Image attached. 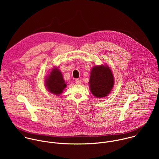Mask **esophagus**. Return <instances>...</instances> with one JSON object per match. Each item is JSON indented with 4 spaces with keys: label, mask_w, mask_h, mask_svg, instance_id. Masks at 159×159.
<instances>
[{
    "label": "esophagus",
    "mask_w": 159,
    "mask_h": 159,
    "mask_svg": "<svg viewBox=\"0 0 159 159\" xmlns=\"http://www.w3.org/2000/svg\"><path fill=\"white\" fill-rule=\"evenodd\" d=\"M75 83H76L77 84H81L82 81H81V80H80L79 79H77L75 80Z\"/></svg>",
    "instance_id": "esophagus-1"
}]
</instances>
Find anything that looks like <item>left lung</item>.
<instances>
[{
	"instance_id": "1",
	"label": "left lung",
	"mask_w": 159,
	"mask_h": 159,
	"mask_svg": "<svg viewBox=\"0 0 159 159\" xmlns=\"http://www.w3.org/2000/svg\"><path fill=\"white\" fill-rule=\"evenodd\" d=\"M89 85L92 94L98 98L107 96L114 85V77L108 66H94L90 75Z\"/></svg>"
}]
</instances>
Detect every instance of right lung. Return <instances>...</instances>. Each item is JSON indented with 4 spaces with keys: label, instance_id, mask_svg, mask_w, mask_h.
I'll use <instances>...</instances> for the list:
<instances>
[{
    "label": "right lung",
    "instance_id": "right-lung-1",
    "mask_svg": "<svg viewBox=\"0 0 159 159\" xmlns=\"http://www.w3.org/2000/svg\"><path fill=\"white\" fill-rule=\"evenodd\" d=\"M45 82L49 91L56 95H59L62 93L63 89L66 86L62 74L58 69V68L52 70L45 80Z\"/></svg>",
    "mask_w": 159,
    "mask_h": 159
}]
</instances>
